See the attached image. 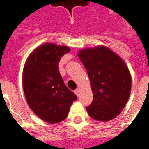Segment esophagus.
<instances>
[{"mask_svg": "<svg viewBox=\"0 0 149 149\" xmlns=\"http://www.w3.org/2000/svg\"><path fill=\"white\" fill-rule=\"evenodd\" d=\"M74 93H76V95H77V96L78 97V96H79V93H80V90H79V89L77 88V89H76V90L74 91Z\"/></svg>", "mask_w": 149, "mask_h": 149, "instance_id": "1", "label": "esophagus"}]
</instances>
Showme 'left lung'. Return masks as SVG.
I'll return each instance as SVG.
<instances>
[{"mask_svg": "<svg viewBox=\"0 0 149 149\" xmlns=\"http://www.w3.org/2000/svg\"><path fill=\"white\" fill-rule=\"evenodd\" d=\"M78 57L90 80L93 100L86 107L91 118L106 122L116 117L127 104L132 87L128 66L116 53L104 45L81 49Z\"/></svg>", "mask_w": 149, "mask_h": 149, "instance_id": "left-lung-1", "label": "left lung"}]
</instances>
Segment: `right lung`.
<instances>
[{"label":"right lung","mask_w":149,"mask_h":149,"mask_svg":"<svg viewBox=\"0 0 149 149\" xmlns=\"http://www.w3.org/2000/svg\"><path fill=\"white\" fill-rule=\"evenodd\" d=\"M69 51L68 46L45 43L31 52L24 64L22 84L28 104L49 124L64 120L77 99L64 84L58 68L61 56Z\"/></svg>","instance_id":"right-lung-1"}]
</instances>
